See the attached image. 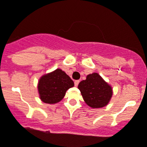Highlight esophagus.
<instances>
[{"label": "esophagus", "mask_w": 147, "mask_h": 147, "mask_svg": "<svg viewBox=\"0 0 147 147\" xmlns=\"http://www.w3.org/2000/svg\"><path fill=\"white\" fill-rule=\"evenodd\" d=\"M79 83H80V80H75V81H74V85L76 86H78V84H79Z\"/></svg>", "instance_id": "1"}]
</instances>
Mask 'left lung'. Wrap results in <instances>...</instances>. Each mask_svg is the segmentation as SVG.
I'll return each mask as SVG.
<instances>
[{"label":"left lung","mask_w":147,"mask_h":147,"mask_svg":"<svg viewBox=\"0 0 147 147\" xmlns=\"http://www.w3.org/2000/svg\"><path fill=\"white\" fill-rule=\"evenodd\" d=\"M78 89L80 90L84 100L92 108H101L110 102L113 90L97 73L86 76V80L80 82Z\"/></svg>","instance_id":"obj_1"}]
</instances>
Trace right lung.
<instances>
[{"label": "right lung", "mask_w": 147, "mask_h": 147, "mask_svg": "<svg viewBox=\"0 0 147 147\" xmlns=\"http://www.w3.org/2000/svg\"><path fill=\"white\" fill-rule=\"evenodd\" d=\"M74 86L70 77L61 69L43 75L37 85L40 98L44 103H57L64 97L66 91Z\"/></svg>", "instance_id": "add662e5"}]
</instances>
